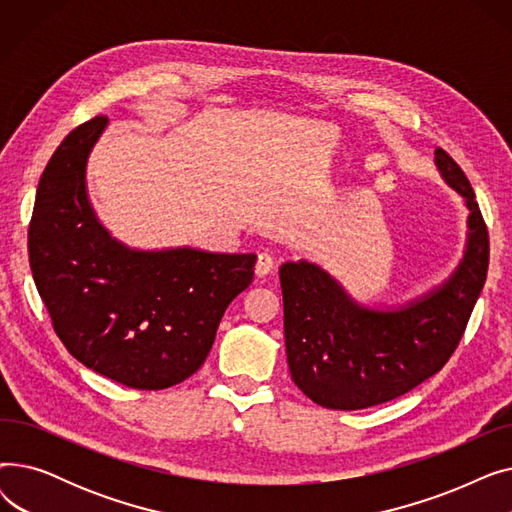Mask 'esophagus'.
Segmentation results:
<instances>
[{"instance_id":"1","label":"esophagus","mask_w":512,"mask_h":512,"mask_svg":"<svg viewBox=\"0 0 512 512\" xmlns=\"http://www.w3.org/2000/svg\"><path fill=\"white\" fill-rule=\"evenodd\" d=\"M272 270H274V257L270 253H259L257 263H255V274L259 278H263L267 274H272Z\"/></svg>"}]
</instances>
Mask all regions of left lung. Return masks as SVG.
<instances>
[{"instance_id":"1","label":"left lung","mask_w":512,"mask_h":512,"mask_svg":"<svg viewBox=\"0 0 512 512\" xmlns=\"http://www.w3.org/2000/svg\"><path fill=\"white\" fill-rule=\"evenodd\" d=\"M436 164L469 207L467 253L444 286L398 311H371L315 263L280 267L290 375L319 407L357 411L407 394L448 363L465 334L486 284L490 236L461 166L444 149Z\"/></svg>"}]
</instances>
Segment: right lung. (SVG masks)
<instances>
[{"label": "right lung", "mask_w": 512, "mask_h": 512, "mask_svg": "<svg viewBox=\"0 0 512 512\" xmlns=\"http://www.w3.org/2000/svg\"><path fill=\"white\" fill-rule=\"evenodd\" d=\"M76 126L39 180L29 261L51 326L85 367L137 390H164L203 365L226 307L253 280L255 255L143 253L116 242L87 199V155L105 128Z\"/></svg>", "instance_id": "1"}]
</instances>
